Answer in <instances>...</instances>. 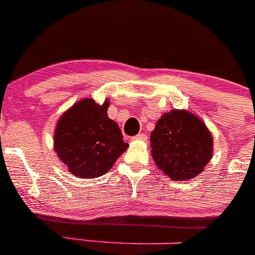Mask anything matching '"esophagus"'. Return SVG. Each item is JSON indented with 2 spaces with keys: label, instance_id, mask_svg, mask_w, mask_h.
Returning a JSON list of instances; mask_svg holds the SVG:
<instances>
[{
  "label": "esophagus",
  "instance_id": "esophagus-1",
  "mask_svg": "<svg viewBox=\"0 0 255 255\" xmlns=\"http://www.w3.org/2000/svg\"><path fill=\"white\" fill-rule=\"evenodd\" d=\"M133 139L134 140H142V142H145L146 139H148V137H146V134H144V133H140V134L135 135V137H133Z\"/></svg>",
  "mask_w": 255,
  "mask_h": 255
}]
</instances>
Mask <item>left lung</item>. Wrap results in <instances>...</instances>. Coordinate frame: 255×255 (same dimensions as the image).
Listing matches in <instances>:
<instances>
[{
    "mask_svg": "<svg viewBox=\"0 0 255 255\" xmlns=\"http://www.w3.org/2000/svg\"><path fill=\"white\" fill-rule=\"evenodd\" d=\"M150 143L155 165L171 180L197 176L212 159V134L197 116L185 110L161 116Z\"/></svg>",
    "mask_w": 255,
    "mask_h": 255,
    "instance_id": "1",
    "label": "left lung"
}]
</instances>
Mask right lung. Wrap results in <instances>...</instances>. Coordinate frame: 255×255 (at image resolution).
<instances>
[{
    "label": "right lung",
    "mask_w": 255,
    "mask_h": 255,
    "mask_svg": "<svg viewBox=\"0 0 255 255\" xmlns=\"http://www.w3.org/2000/svg\"><path fill=\"white\" fill-rule=\"evenodd\" d=\"M109 106V100L99 105L84 99L59 118L54 149L73 175L89 179L104 175L127 150L120 127L107 116Z\"/></svg>",
    "instance_id": "obj_1"
}]
</instances>
